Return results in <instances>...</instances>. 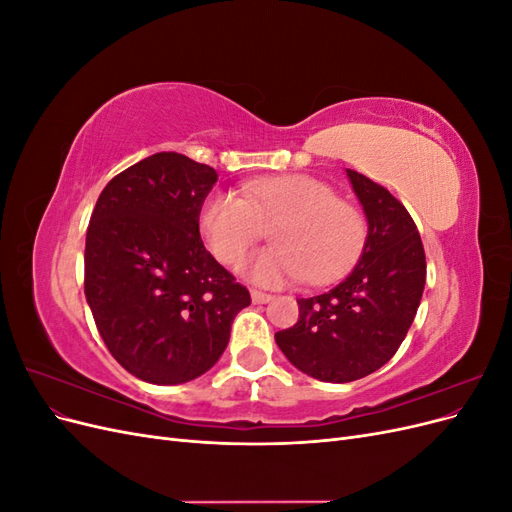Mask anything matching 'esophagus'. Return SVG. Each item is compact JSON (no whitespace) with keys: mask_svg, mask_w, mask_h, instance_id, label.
Segmentation results:
<instances>
[{"mask_svg":"<svg viewBox=\"0 0 512 512\" xmlns=\"http://www.w3.org/2000/svg\"><path fill=\"white\" fill-rule=\"evenodd\" d=\"M269 301H273L271 294H267V292H260V290H252V303L260 305V303H269Z\"/></svg>","mask_w":512,"mask_h":512,"instance_id":"34e87169","label":"esophagus"}]
</instances>
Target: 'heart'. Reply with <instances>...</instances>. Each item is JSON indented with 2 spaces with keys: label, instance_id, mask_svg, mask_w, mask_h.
<instances>
[{
  "label": "heart",
  "instance_id": "heart-1",
  "mask_svg": "<svg viewBox=\"0 0 512 512\" xmlns=\"http://www.w3.org/2000/svg\"><path fill=\"white\" fill-rule=\"evenodd\" d=\"M243 195L213 190L200 207V232L211 254L235 265L271 226L269 250L241 262V271L260 286L301 282L327 284L359 258L367 222L329 183L309 175L260 177L243 185Z\"/></svg>",
  "mask_w": 512,
  "mask_h": 512
}]
</instances>
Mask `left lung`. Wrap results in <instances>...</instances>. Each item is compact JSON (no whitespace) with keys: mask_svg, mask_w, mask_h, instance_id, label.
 Here are the masks:
<instances>
[{"mask_svg":"<svg viewBox=\"0 0 512 512\" xmlns=\"http://www.w3.org/2000/svg\"><path fill=\"white\" fill-rule=\"evenodd\" d=\"M367 218L363 254L346 280L297 299L299 320L275 342L303 374L352 382L374 374L404 342L423 297L427 262L406 207L376 181L346 168Z\"/></svg>","mask_w":512,"mask_h":512,"instance_id":"8db88e82","label":"left lung"}]
</instances>
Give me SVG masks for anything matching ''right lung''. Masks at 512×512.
<instances>
[{"label":"right lung","mask_w":512,"mask_h":512,"mask_svg":"<svg viewBox=\"0 0 512 512\" xmlns=\"http://www.w3.org/2000/svg\"><path fill=\"white\" fill-rule=\"evenodd\" d=\"M215 181L207 164L153 153L108 181L91 213L89 309L115 361L151 384L203 376L252 303L200 239V207Z\"/></svg>","instance_id":"right-lung-1"}]
</instances>
